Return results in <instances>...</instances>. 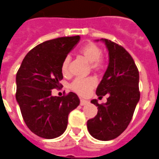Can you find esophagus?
Wrapping results in <instances>:
<instances>
[{
    "label": "esophagus",
    "mask_w": 159,
    "mask_h": 159,
    "mask_svg": "<svg viewBox=\"0 0 159 159\" xmlns=\"http://www.w3.org/2000/svg\"><path fill=\"white\" fill-rule=\"evenodd\" d=\"M89 103V102L86 100H84V99H81L80 100V105L81 106H85V105H87Z\"/></svg>",
    "instance_id": "1"
}]
</instances>
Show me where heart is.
Instances as JSON below:
<instances>
[{
    "label": "heart",
    "instance_id": "1",
    "mask_svg": "<svg viewBox=\"0 0 159 159\" xmlns=\"http://www.w3.org/2000/svg\"><path fill=\"white\" fill-rule=\"evenodd\" d=\"M79 54L89 62L91 70L95 73L100 74L106 69V60L102 54V49L99 45L94 42L89 41L85 44L80 48L78 51ZM71 63L70 56H66L63 59L61 65V71L63 75L67 76L70 74V67ZM96 85V80L92 77L86 78H78L74 79L70 84V89L75 93L81 96H85L89 93L91 89H93Z\"/></svg>",
    "mask_w": 159,
    "mask_h": 159
}]
</instances>
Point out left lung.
I'll list each match as a JSON object with an SVG mask.
<instances>
[{"label": "left lung", "mask_w": 159, "mask_h": 159, "mask_svg": "<svg viewBox=\"0 0 159 159\" xmlns=\"http://www.w3.org/2000/svg\"><path fill=\"white\" fill-rule=\"evenodd\" d=\"M104 41L109 51L108 68L96 89L99 98L107 95L106 103L91 102L98 106V114L87 121L93 138L109 141L118 137L130 122L140 98L139 73L131 55L121 45L108 39Z\"/></svg>", "instance_id": "8db88e82"}]
</instances>
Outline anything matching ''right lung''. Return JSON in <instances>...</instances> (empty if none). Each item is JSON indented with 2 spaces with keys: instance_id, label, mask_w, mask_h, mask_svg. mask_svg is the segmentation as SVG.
I'll return each mask as SVG.
<instances>
[{
  "instance_id": "1",
  "label": "right lung",
  "mask_w": 159,
  "mask_h": 159,
  "mask_svg": "<svg viewBox=\"0 0 159 159\" xmlns=\"http://www.w3.org/2000/svg\"><path fill=\"white\" fill-rule=\"evenodd\" d=\"M80 40L79 36L62 37L39 44L29 52L16 73V99L29 129L43 139L62 134L67 128L68 115L79 106L73 92L53 97L63 78L61 65Z\"/></svg>"
}]
</instances>
